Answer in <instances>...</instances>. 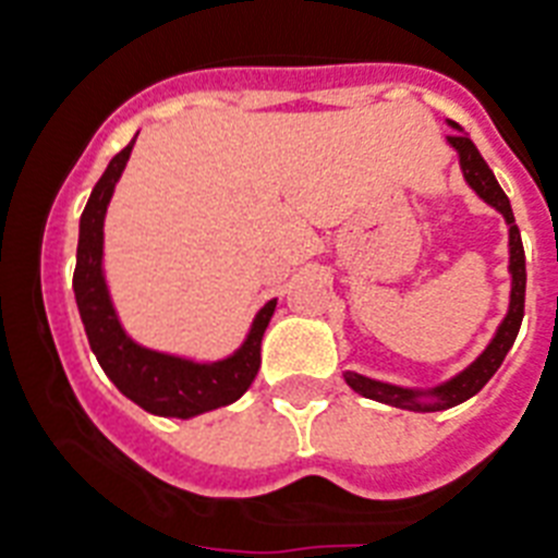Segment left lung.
Segmentation results:
<instances>
[{
	"label": "left lung",
	"mask_w": 558,
	"mask_h": 558,
	"mask_svg": "<svg viewBox=\"0 0 558 558\" xmlns=\"http://www.w3.org/2000/svg\"><path fill=\"white\" fill-rule=\"evenodd\" d=\"M448 128L453 130V135H448L446 142L451 144V147L457 149V156H460L462 178H465L468 186H471L488 207H494L496 213L502 215L505 223H508L510 298L508 312H505L502 323L496 326L488 345H485L462 372H457L453 377H448V380L437 383V386H397V383L377 380V377H366V374L360 372H343V380L349 383V388H354L360 397L386 402V405H395V409L416 411V414L446 411L453 409V405H460V402L471 400V397L494 377L496 368L502 366L505 354H508L513 340H517L522 317H525V250H522V235H519V227L517 221H513V209H510L508 195L502 192V186H499L496 175L490 172L488 163H485V158L480 156V149L471 142V135L451 119H448Z\"/></svg>",
	"instance_id": "obj_1"
}]
</instances>
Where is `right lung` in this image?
Here are the masks:
<instances>
[{
    "mask_svg": "<svg viewBox=\"0 0 558 558\" xmlns=\"http://www.w3.org/2000/svg\"><path fill=\"white\" fill-rule=\"evenodd\" d=\"M135 138L138 133L119 156H112L87 198V207L78 221L73 292H76L78 317L84 323L87 343L112 386L149 414L192 420V416L241 400L243 391L252 386L257 368H260V340L275 315L278 298H271L257 308L241 345L218 360H198L149 349L124 329L119 308L112 303L110 283H107L105 218L116 184L130 161Z\"/></svg>",
    "mask_w": 558,
    "mask_h": 558,
    "instance_id": "right-lung-1",
    "label": "right lung"
}]
</instances>
